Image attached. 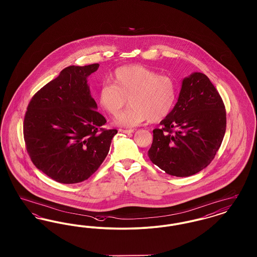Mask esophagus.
<instances>
[{
    "label": "esophagus",
    "instance_id": "34e87169",
    "mask_svg": "<svg viewBox=\"0 0 257 257\" xmlns=\"http://www.w3.org/2000/svg\"><path fill=\"white\" fill-rule=\"evenodd\" d=\"M121 133H124V134H132V133H134V130L133 129H130V130H124V129H120L119 130Z\"/></svg>",
    "mask_w": 257,
    "mask_h": 257
}]
</instances>
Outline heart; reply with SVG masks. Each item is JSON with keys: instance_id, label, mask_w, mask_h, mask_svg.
Returning <instances> with one entry per match:
<instances>
[{"instance_id": "1", "label": "heart", "mask_w": 257, "mask_h": 257, "mask_svg": "<svg viewBox=\"0 0 257 257\" xmlns=\"http://www.w3.org/2000/svg\"><path fill=\"white\" fill-rule=\"evenodd\" d=\"M113 84L104 83L98 91L100 106L117 115L129 97L131 107L115 123L134 127L148 119L159 121L171 112L177 98V85L169 75H162L140 64L118 67L111 77Z\"/></svg>"}]
</instances>
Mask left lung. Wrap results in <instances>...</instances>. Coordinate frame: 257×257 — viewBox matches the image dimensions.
<instances>
[{"label": "left lung", "instance_id": "1", "mask_svg": "<svg viewBox=\"0 0 257 257\" xmlns=\"http://www.w3.org/2000/svg\"><path fill=\"white\" fill-rule=\"evenodd\" d=\"M161 128L153 130L148 157L168 174L186 177L214 159L226 127L224 104L205 74L184 78L179 97Z\"/></svg>", "mask_w": 257, "mask_h": 257}]
</instances>
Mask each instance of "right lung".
Instances as JSON below:
<instances>
[{
	"instance_id": "obj_1",
	"label": "right lung",
	"mask_w": 257,
	"mask_h": 257,
	"mask_svg": "<svg viewBox=\"0 0 257 257\" xmlns=\"http://www.w3.org/2000/svg\"><path fill=\"white\" fill-rule=\"evenodd\" d=\"M98 67L93 63L64 68L28 105L23 125L27 151L37 169L57 182L89 178L117 133L102 128L106 119L90 95L87 77Z\"/></svg>"
}]
</instances>
